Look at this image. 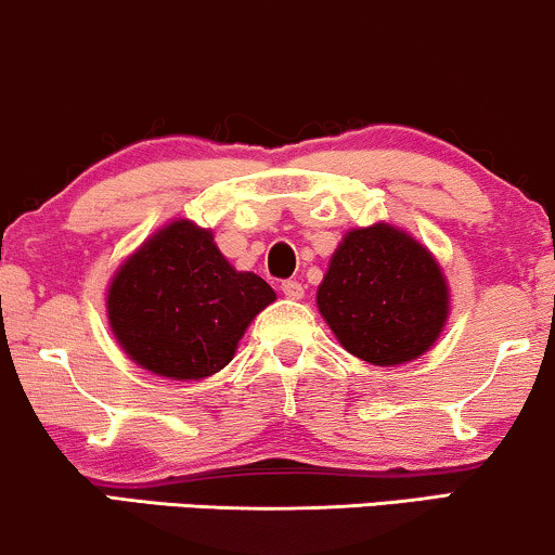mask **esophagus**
<instances>
[{
	"label": "esophagus",
	"instance_id": "obj_1",
	"mask_svg": "<svg viewBox=\"0 0 555 555\" xmlns=\"http://www.w3.org/2000/svg\"><path fill=\"white\" fill-rule=\"evenodd\" d=\"M280 288H283L285 296L293 298V301H296V298H304V285L298 283V280H285V283L280 285Z\"/></svg>",
	"mask_w": 555,
	"mask_h": 555
}]
</instances>
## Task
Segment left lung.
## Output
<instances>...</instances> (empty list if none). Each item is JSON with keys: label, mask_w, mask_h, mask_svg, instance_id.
Masks as SVG:
<instances>
[{"label": "left lung", "mask_w": 555, "mask_h": 555, "mask_svg": "<svg viewBox=\"0 0 555 555\" xmlns=\"http://www.w3.org/2000/svg\"><path fill=\"white\" fill-rule=\"evenodd\" d=\"M317 304L348 353L397 366L431 348L449 311L436 259L392 225L350 231L332 254Z\"/></svg>", "instance_id": "1"}]
</instances>
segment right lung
Returning a JSON list of instances; mask_svg holds the SVG:
<instances>
[{
    "label": "right lung",
    "instance_id": "right-lung-1",
    "mask_svg": "<svg viewBox=\"0 0 555 555\" xmlns=\"http://www.w3.org/2000/svg\"><path fill=\"white\" fill-rule=\"evenodd\" d=\"M275 291L236 272L212 233L176 220L116 272L108 322L132 361L168 379H205L231 363L246 327Z\"/></svg>",
    "mask_w": 555,
    "mask_h": 555
}]
</instances>
